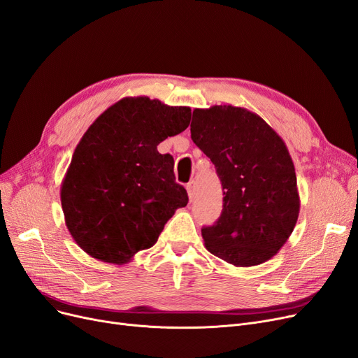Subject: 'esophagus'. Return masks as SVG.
I'll list each match as a JSON object with an SVG mask.
<instances>
[{"instance_id":"esophagus-1","label":"esophagus","mask_w":358,"mask_h":358,"mask_svg":"<svg viewBox=\"0 0 358 358\" xmlns=\"http://www.w3.org/2000/svg\"><path fill=\"white\" fill-rule=\"evenodd\" d=\"M185 189H187V193H189V197L193 199L194 194H196V181H190L187 185H185Z\"/></svg>"}]
</instances>
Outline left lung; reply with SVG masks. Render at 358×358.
<instances>
[{"mask_svg":"<svg viewBox=\"0 0 358 358\" xmlns=\"http://www.w3.org/2000/svg\"><path fill=\"white\" fill-rule=\"evenodd\" d=\"M192 141L216 168L224 209L201 229L208 252L237 268L272 259L300 213L297 177L282 137L241 106L193 110Z\"/></svg>","mask_w":358,"mask_h":358,"instance_id":"8db88e82","label":"left lung"}]
</instances>
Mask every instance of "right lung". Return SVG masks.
Masks as SVG:
<instances>
[{"label": "right lung", "mask_w": 358, "mask_h": 358, "mask_svg": "<svg viewBox=\"0 0 358 358\" xmlns=\"http://www.w3.org/2000/svg\"><path fill=\"white\" fill-rule=\"evenodd\" d=\"M190 117L189 106L127 96L90 124L59 190L67 229L90 257L126 265L187 205L174 159L158 145L187 129Z\"/></svg>", "instance_id": "obj_1"}]
</instances>
